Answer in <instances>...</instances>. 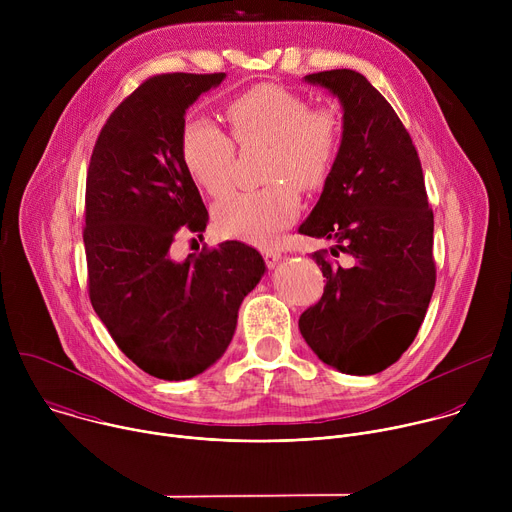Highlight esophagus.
<instances>
[{"instance_id": "esophagus-1", "label": "esophagus", "mask_w": 512, "mask_h": 512, "mask_svg": "<svg viewBox=\"0 0 512 512\" xmlns=\"http://www.w3.org/2000/svg\"><path fill=\"white\" fill-rule=\"evenodd\" d=\"M261 253H263V257H265V263L271 265V267H275V265L281 261V255H283L281 249H277V247H263Z\"/></svg>"}]
</instances>
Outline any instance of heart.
I'll return each mask as SVG.
<instances>
[{
  "mask_svg": "<svg viewBox=\"0 0 512 512\" xmlns=\"http://www.w3.org/2000/svg\"><path fill=\"white\" fill-rule=\"evenodd\" d=\"M233 139L247 145L267 143L265 186L231 190L214 206L216 229L227 237L267 241L294 221L300 192L320 188L340 152V119L334 107L314 105L289 89L257 85L225 109ZM182 162L192 180L208 194H221L235 162V143L212 121L192 117L180 133Z\"/></svg>",
  "mask_w": 512,
  "mask_h": 512,
  "instance_id": "1",
  "label": "heart"
}]
</instances>
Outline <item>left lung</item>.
I'll return each instance as SVG.
<instances>
[{
	"mask_svg": "<svg viewBox=\"0 0 512 512\" xmlns=\"http://www.w3.org/2000/svg\"><path fill=\"white\" fill-rule=\"evenodd\" d=\"M308 83L342 105V141L322 196L300 233L332 241L312 253L326 277L300 332L346 375L391 367L415 340L433 287V212L415 145L389 101L360 72H314ZM347 255V265L335 259Z\"/></svg>",
	"mask_w": 512,
	"mask_h": 512,
	"instance_id": "left-lung-1",
	"label": "left lung"
}]
</instances>
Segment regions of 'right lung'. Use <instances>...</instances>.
Wrapping results in <instances>:
<instances>
[{
    "mask_svg": "<svg viewBox=\"0 0 512 512\" xmlns=\"http://www.w3.org/2000/svg\"><path fill=\"white\" fill-rule=\"evenodd\" d=\"M225 72H168L143 81L109 115L93 148L85 194L89 298L121 352L141 371L184 381L233 340L239 306L265 273L253 247L227 241L182 263L170 247L202 233L208 212L180 154L186 109Z\"/></svg>",
    "mask_w": 512,
    "mask_h": 512,
    "instance_id": "add662e5",
    "label": "right lung"
}]
</instances>
